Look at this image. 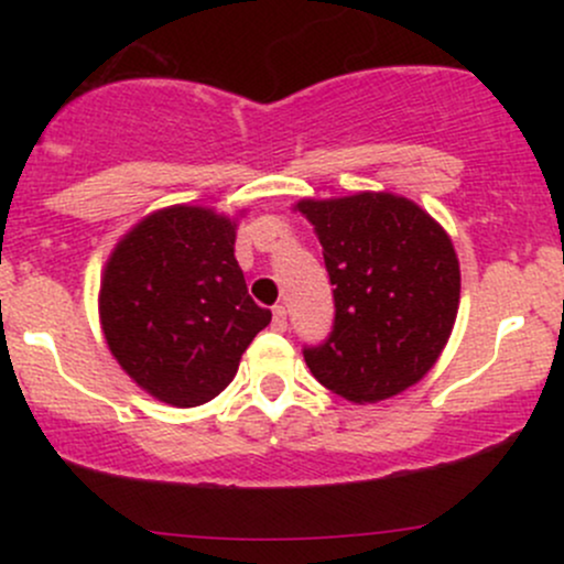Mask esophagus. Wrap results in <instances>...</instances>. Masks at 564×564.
<instances>
[{
    "label": "esophagus",
    "instance_id": "34e87169",
    "mask_svg": "<svg viewBox=\"0 0 564 564\" xmlns=\"http://www.w3.org/2000/svg\"><path fill=\"white\" fill-rule=\"evenodd\" d=\"M273 328L275 332H286V307L283 304L273 307Z\"/></svg>",
    "mask_w": 564,
    "mask_h": 564
}]
</instances>
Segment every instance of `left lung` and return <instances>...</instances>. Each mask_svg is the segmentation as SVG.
Listing matches in <instances>:
<instances>
[{
    "label": "left lung",
    "mask_w": 564,
    "mask_h": 564,
    "mask_svg": "<svg viewBox=\"0 0 564 564\" xmlns=\"http://www.w3.org/2000/svg\"><path fill=\"white\" fill-rule=\"evenodd\" d=\"M315 225L334 286V328L304 347L313 377L352 403L408 390L437 364L458 313L453 243L422 206L392 193L296 204Z\"/></svg>",
    "instance_id": "1"
}]
</instances>
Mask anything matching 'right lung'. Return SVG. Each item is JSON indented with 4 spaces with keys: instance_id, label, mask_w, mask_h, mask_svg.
<instances>
[{
    "instance_id": "1",
    "label": "right lung",
    "mask_w": 564,
    "mask_h": 564,
    "mask_svg": "<svg viewBox=\"0 0 564 564\" xmlns=\"http://www.w3.org/2000/svg\"><path fill=\"white\" fill-rule=\"evenodd\" d=\"M236 223L170 206L116 243L100 283V323L119 366L161 403H209L236 377L270 310L249 296Z\"/></svg>"
}]
</instances>
